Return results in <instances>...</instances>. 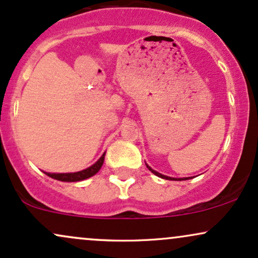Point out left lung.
<instances>
[{
	"mask_svg": "<svg viewBox=\"0 0 258 258\" xmlns=\"http://www.w3.org/2000/svg\"><path fill=\"white\" fill-rule=\"evenodd\" d=\"M147 165V167H148V170L149 171H152V172L155 174V176H158V177H160V178H164V179H168V180H185V179H190V177H184V178H173V177H168V176H165V174H161V173H159L158 171H155V170H153L152 167L149 166V165L148 164H146Z\"/></svg>",
	"mask_w": 258,
	"mask_h": 258,
	"instance_id": "8db88e82",
	"label": "left lung"
}]
</instances>
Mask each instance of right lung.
Segmentation results:
<instances>
[{
  "mask_svg": "<svg viewBox=\"0 0 258 258\" xmlns=\"http://www.w3.org/2000/svg\"><path fill=\"white\" fill-rule=\"evenodd\" d=\"M104 156L105 153L103 154L100 158L94 162L93 165L90 167L85 168V170L79 171V172H69V173H51V172H44L48 177L51 178H54L57 180H61V182H80V180H84L90 178V177L94 176L100 167L103 166V162H104Z\"/></svg>",
  "mask_w": 258,
  "mask_h": 258,
  "instance_id": "1",
  "label": "right lung"
}]
</instances>
